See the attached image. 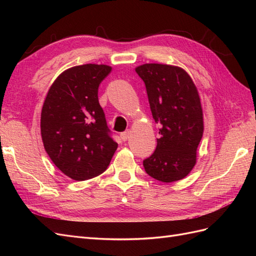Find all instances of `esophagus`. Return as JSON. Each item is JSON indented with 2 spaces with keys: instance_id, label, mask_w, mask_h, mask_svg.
Listing matches in <instances>:
<instances>
[{
  "instance_id": "34e87169",
  "label": "esophagus",
  "mask_w": 256,
  "mask_h": 256,
  "mask_svg": "<svg viewBox=\"0 0 256 256\" xmlns=\"http://www.w3.org/2000/svg\"><path fill=\"white\" fill-rule=\"evenodd\" d=\"M130 135H131V130H126V131H125V132H122L121 133L122 140H126L130 138Z\"/></svg>"
}]
</instances>
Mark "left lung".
Wrapping results in <instances>:
<instances>
[{
    "mask_svg": "<svg viewBox=\"0 0 256 256\" xmlns=\"http://www.w3.org/2000/svg\"><path fill=\"white\" fill-rule=\"evenodd\" d=\"M143 79L152 114L160 125L156 150L143 162L156 180H180L192 170L204 134L201 100L192 78L182 67L144 64L135 68Z\"/></svg>",
    "mask_w": 256,
    "mask_h": 256,
    "instance_id": "left-lung-1",
    "label": "left lung"
}]
</instances>
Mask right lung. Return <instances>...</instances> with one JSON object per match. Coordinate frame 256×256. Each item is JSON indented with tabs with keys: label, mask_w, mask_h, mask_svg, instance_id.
I'll use <instances>...</instances> for the list:
<instances>
[{
	"label": "right lung",
	"mask_w": 256,
	"mask_h": 256,
	"mask_svg": "<svg viewBox=\"0 0 256 256\" xmlns=\"http://www.w3.org/2000/svg\"><path fill=\"white\" fill-rule=\"evenodd\" d=\"M111 70L96 64L66 69L50 86L42 104L40 134L46 153L74 180L99 176L118 148L98 99L99 84Z\"/></svg>",
	"instance_id": "1"
}]
</instances>
